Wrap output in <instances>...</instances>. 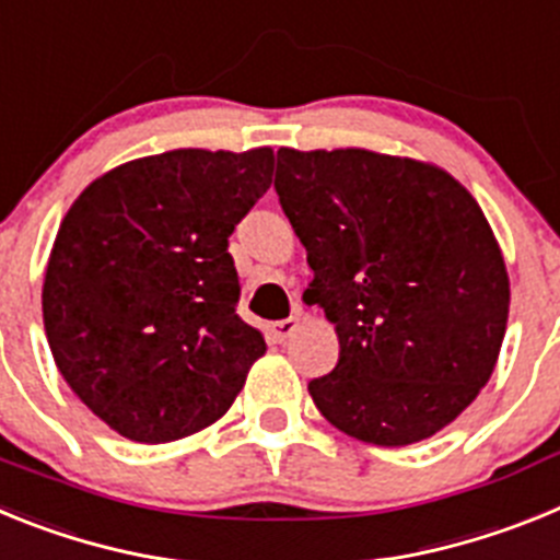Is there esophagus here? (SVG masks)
Wrapping results in <instances>:
<instances>
[{"mask_svg": "<svg viewBox=\"0 0 560 560\" xmlns=\"http://www.w3.org/2000/svg\"><path fill=\"white\" fill-rule=\"evenodd\" d=\"M296 328H300V316H289V319H280V323H271L269 334L275 336V341L283 345V341H289L296 334Z\"/></svg>", "mask_w": 560, "mask_h": 560, "instance_id": "obj_1", "label": "esophagus"}]
</instances>
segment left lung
<instances>
[{
  "mask_svg": "<svg viewBox=\"0 0 560 560\" xmlns=\"http://www.w3.org/2000/svg\"><path fill=\"white\" fill-rule=\"evenodd\" d=\"M275 190L314 269L305 303L339 361L308 384L345 434L409 446L448 427L497 368L511 283L474 196L440 167L364 148L277 151Z\"/></svg>",
  "mask_w": 560,
  "mask_h": 560,
  "instance_id": "obj_1",
  "label": "left lung"
}]
</instances>
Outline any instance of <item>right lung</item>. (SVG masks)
I'll use <instances>...</instances> for the list:
<instances>
[{
	"instance_id": "add662e5",
	"label": "right lung",
	"mask_w": 560,
	"mask_h": 560,
	"mask_svg": "<svg viewBox=\"0 0 560 560\" xmlns=\"http://www.w3.org/2000/svg\"><path fill=\"white\" fill-rule=\"evenodd\" d=\"M271 171V148H182L114 167L69 207L44 275V330L72 393L122 438L201 432L266 353L235 311L226 246Z\"/></svg>"
}]
</instances>
